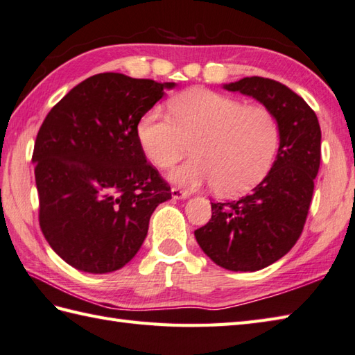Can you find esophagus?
<instances>
[{"mask_svg": "<svg viewBox=\"0 0 355 355\" xmlns=\"http://www.w3.org/2000/svg\"><path fill=\"white\" fill-rule=\"evenodd\" d=\"M188 196H190V193L188 191H184L180 190V188H171V198L173 199H187Z\"/></svg>", "mask_w": 355, "mask_h": 355, "instance_id": "esophagus-1", "label": "esophagus"}]
</instances>
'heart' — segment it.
Segmentation results:
<instances>
[{
  "label": "heart",
  "mask_w": 355,
  "mask_h": 355,
  "mask_svg": "<svg viewBox=\"0 0 355 355\" xmlns=\"http://www.w3.org/2000/svg\"><path fill=\"white\" fill-rule=\"evenodd\" d=\"M171 118L153 108L136 125L137 142L157 168H170L187 153L191 157L170 173L175 184H213L220 196H239L254 188L271 170L280 144L276 114L263 105L207 89L180 93L170 103Z\"/></svg>",
  "instance_id": "obj_1"
}]
</instances>
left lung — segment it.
Segmentation results:
<instances>
[{
    "mask_svg": "<svg viewBox=\"0 0 355 355\" xmlns=\"http://www.w3.org/2000/svg\"><path fill=\"white\" fill-rule=\"evenodd\" d=\"M276 114L279 151L271 170L237 200L211 202V219L194 231L202 251L230 271H259L284 257L305 225L320 167L322 132L303 98L274 79L251 76L223 84Z\"/></svg>",
    "mask_w": 355,
    "mask_h": 355,
    "instance_id": "left-lung-1",
    "label": "left lung"
}]
</instances>
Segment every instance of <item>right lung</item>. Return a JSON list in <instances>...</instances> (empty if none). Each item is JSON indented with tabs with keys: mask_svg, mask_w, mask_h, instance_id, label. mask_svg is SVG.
Returning <instances> with one entry per match:
<instances>
[{
	"mask_svg": "<svg viewBox=\"0 0 355 355\" xmlns=\"http://www.w3.org/2000/svg\"><path fill=\"white\" fill-rule=\"evenodd\" d=\"M175 83L99 73L73 87L49 112L35 141L40 225L73 268H122L146 241L167 182L137 142L139 119Z\"/></svg>",
	"mask_w": 355,
	"mask_h": 355,
	"instance_id": "right-lung-1",
	"label": "right lung"
}]
</instances>
